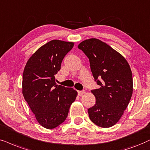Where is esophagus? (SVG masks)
<instances>
[{
  "instance_id": "1",
  "label": "esophagus",
  "mask_w": 150,
  "mask_h": 150,
  "mask_svg": "<svg viewBox=\"0 0 150 150\" xmlns=\"http://www.w3.org/2000/svg\"><path fill=\"white\" fill-rule=\"evenodd\" d=\"M77 93H78L79 96H82V95H84L85 92L84 91H77Z\"/></svg>"
}]
</instances>
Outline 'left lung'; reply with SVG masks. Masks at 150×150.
I'll list each match as a JSON object with an SVG mask.
<instances>
[{
  "instance_id": "obj_1",
  "label": "left lung",
  "mask_w": 150,
  "mask_h": 150,
  "mask_svg": "<svg viewBox=\"0 0 150 150\" xmlns=\"http://www.w3.org/2000/svg\"><path fill=\"white\" fill-rule=\"evenodd\" d=\"M78 48L88 58L93 75L100 86L91 91L96 102L88 109L89 117L100 127H111L122 117L133 93L129 64L120 53L100 39L81 41Z\"/></svg>"
}]
</instances>
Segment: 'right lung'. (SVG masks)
I'll return each instance as SVG.
<instances>
[{
  "instance_id": "obj_1",
  "label": "right lung",
  "mask_w": 150,
  "mask_h": 150,
  "mask_svg": "<svg viewBox=\"0 0 150 150\" xmlns=\"http://www.w3.org/2000/svg\"><path fill=\"white\" fill-rule=\"evenodd\" d=\"M73 42L52 40L41 46L28 60L23 73L22 93L38 122L48 129L64 122L77 92L57 84L54 75Z\"/></svg>"
}]
</instances>
